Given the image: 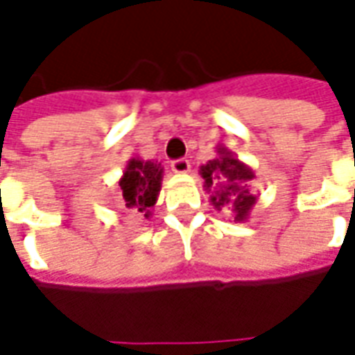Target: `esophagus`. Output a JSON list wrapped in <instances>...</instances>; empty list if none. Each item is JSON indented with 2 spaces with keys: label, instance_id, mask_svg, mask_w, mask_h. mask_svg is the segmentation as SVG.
<instances>
[{
  "label": "esophagus",
  "instance_id": "esophagus-1",
  "mask_svg": "<svg viewBox=\"0 0 355 355\" xmlns=\"http://www.w3.org/2000/svg\"><path fill=\"white\" fill-rule=\"evenodd\" d=\"M171 169H173V173H177V175H186L188 171H190V162L188 159H177V162L171 163Z\"/></svg>",
  "mask_w": 355,
  "mask_h": 355
}]
</instances>
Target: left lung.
Listing matches in <instances>:
<instances>
[{
  "instance_id": "obj_1",
  "label": "left lung",
  "mask_w": 355,
  "mask_h": 355,
  "mask_svg": "<svg viewBox=\"0 0 355 355\" xmlns=\"http://www.w3.org/2000/svg\"><path fill=\"white\" fill-rule=\"evenodd\" d=\"M200 175L205 190L211 192V205L230 213L234 223H245L257 203V196L249 190L254 171L226 146H216V157L201 165Z\"/></svg>"
}]
</instances>
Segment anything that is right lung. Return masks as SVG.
<instances>
[{"label":"right lung","instance_id":"1","mask_svg":"<svg viewBox=\"0 0 355 355\" xmlns=\"http://www.w3.org/2000/svg\"><path fill=\"white\" fill-rule=\"evenodd\" d=\"M163 167L159 162L154 159H140L131 157L121 178H119V193L125 209L139 211L150 218L152 207L157 201L162 190Z\"/></svg>","mask_w":355,"mask_h":355}]
</instances>
